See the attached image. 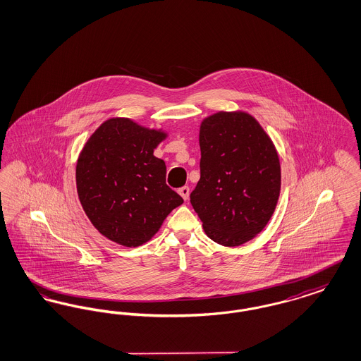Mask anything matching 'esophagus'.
<instances>
[{
  "label": "esophagus",
  "instance_id": "34e87169",
  "mask_svg": "<svg viewBox=\"0 0 361 361\" xmlns=\"http://www.w3.org/2000/svg\"><path fill=\"white\" fill-rule=\"evenodd\" d=\"M178 193H180L181 197L187 202L189 199V187H187V185H185V187H181V188L178 189Z\"/></svg>",
  "mask_w": 361,
  "mask_h": 361
}]
</instances>
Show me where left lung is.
<instances>
[{"label": "left lung", "instance_id": "obj_1", "mask_svg": "<svg viewBox=\"0 0 361 361\" xmlns=\"http://www.w3.org/2000/svg\"><path fill=\"white\" fill-rule=\"evenodd\" d=\"M200 180L190 204L208 238L240 246L271 221L281 188L280 159L271 137L243 111L204 118L199 133Z\"/></svg>", "mask_w": 361, "mask_h": 361}]
</instances>
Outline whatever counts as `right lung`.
Returning a JSON list of instances; mask_svg holds the SVG:
<instances>
[{
  "instance_id": "1",
  "label": "right lung",
  "mask_w": 361,
  "mask_h": 361,
  "mask_svg": "<svg viewBox=\"0 0 361 361\" xmlns=\"http://www.w3.org/2000/svg\"><path fill=\"white\" fill-rule=\"evenodd\" d=\"M128 118H111L86 140L75 166L80 203L97 231L126 247L152 240L166 216L184 203L166 185L157 146L168 137Z\"/></svg>"
}]
</instances>
